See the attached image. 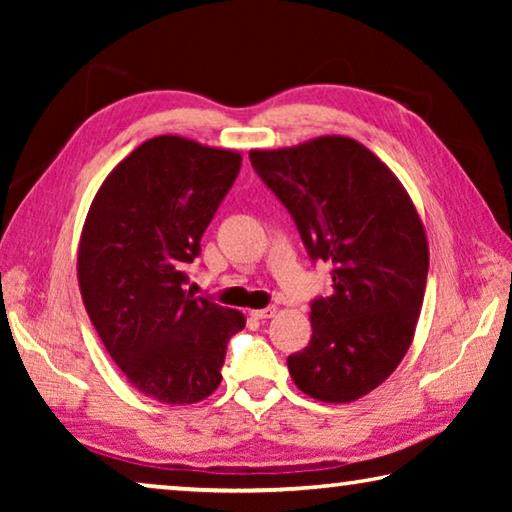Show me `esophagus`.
I'll return each instance as SVG.
<instances>
[{"instance_id": "esophagus-1", "label": "esophagus", "mask_w": 512, "mask_h": 512, "mask_svg": "<svg viewBox=\"0 0 512 512\" xmlns=\"http://www.w3.org/2000/svg\"><path fill=\"white\" fill-rule=\"evenodd\" d=\"M275 307H264V309H255V311H250V316L253 318H257V320H266V318H273L275 316Z\"/></svg>"}]
</instances>
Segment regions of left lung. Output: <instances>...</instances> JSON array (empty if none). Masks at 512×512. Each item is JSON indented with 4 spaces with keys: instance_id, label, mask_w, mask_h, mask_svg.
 <instances>
[{
    "instance_id": "obj_1",
    "label": "left lung",
    "mask_w": 512,
    "mask_h": 512,
    "mask_svg": "<svg viewBox=\"0 0 512 512\" xmlns=\"http://www.w3.org/2000/svg\"><path fill=\"white\" fill-rule=\"evenodd\" d=\"M287 205L311 259L332 264V296L311 302V341L287 359L318 402L348 404L393 375L411 348L429 271L427 232L409 192L352 137L250 151Z\"/></svg>"
}]
</instances>
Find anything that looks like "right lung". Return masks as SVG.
I'll return each instance as SVG.
<instances>
[{
  "label": "right lung",
  "instance_id": "right-lung-1",
  "mask_svg": "<svg viewBox=\"0 0 512 512\" xmlns=\"http://www.w3.org/2000/svg\"><path fill=\"white\" fill-rule=\"evenodd\" d=\"M241 153L160 135L103 180L79 241L83 305L128 384L162 404L185 406L221 384L237 309L194 298L185 264L230 192Z\"/></svg>",
  "mask_w": 512,
  "mask_h": 512
}]
</instances>
